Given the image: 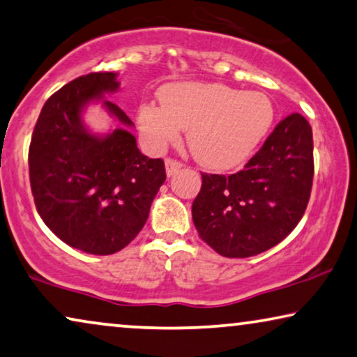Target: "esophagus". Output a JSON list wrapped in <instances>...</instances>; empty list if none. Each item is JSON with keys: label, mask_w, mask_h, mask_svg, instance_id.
Instances as JSON below:
<instances>
[{"label": "esophagus", "mask_w": 357, "mask_h": 357, "mask_svg": "<svg viewBox=\"0 0 357 357\" xmlns=\"http://www.w3.org/2000/svg\"><path fill=\"white\" fill-rule=\"evenodd\" d=\"M183 167V164L182 162H178V161H175V159H166V174H167V177H172V175L177 172L178 169H182Z\"/></svg>", "instance_id": "obj_1"}]
</instances>
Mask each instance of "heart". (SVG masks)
I'll list each match as a JSON object with an SVG mask.
<instances>
[{
    "label": "heart",
    "instance_id": "obj_1",
    "mask_svg": "<svg viewBox=\"0 0 357 357\" xmlns=\"http://www.w3.org/2000/svg\"><path fill=\"white\" fill-rule=\"evenodd\" d=\"M159 98L161 105L143 102L138 107L144 143L161 151L187 128L191 154L209 169H230L250 158L275 117L264 93L240 91L224 84H169Z\"/></svg>",
    "mask_w": 357,
    "mask_h": 357
}]
</instances>
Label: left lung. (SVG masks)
I'll use <instances>...</instances> for the list:
<instances>
[{
    "label": "left lung",
    "instance_id": "obj_1",
    "mask_svg": "<svg viewBox=\"0 0 357 357\" xmlns=\"http://www.w3.org/2000/svg\"><path fill=\"white\" fill-rule=\"evenodd\" d=\"M312 151V128L294 112L278 122L240 172L201 174L191 206L201 240L225 257L256 256L278 245L307 208Z\"/></svg>",
    "mask_w": 357,
    "mask_h": 357
}]
</instances>
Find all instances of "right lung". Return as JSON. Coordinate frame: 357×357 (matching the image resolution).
Segmentation results:
<instances>
[{"label": "right lung", "mask_w": 357, "mask_h": 357, "mask_svg": "<svg viewBox=\"0 0 357 357\" xmlns=\"http://www.w3.org/2000/svg\"><path fill=\"white\" fill-rule=\"evenodd\" d=\"M116 72H91L48 98L29 148L30 187L46 227L89 255L121 251L146 224L166 180L162 159L140 153L128 132L133 122L107 93L119 90ZM101 102L121 123L106 136L91 134L81 114Z\"/></svg>", "instance_id": "right-lung-1"}]
</instances>
